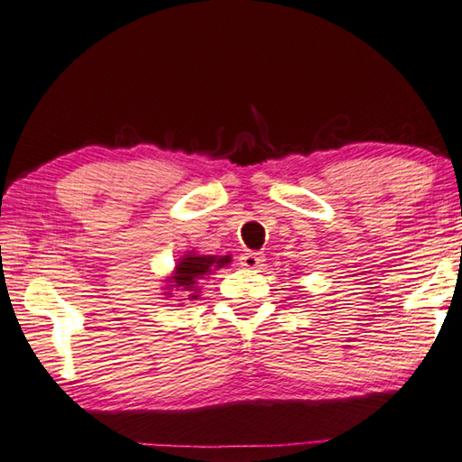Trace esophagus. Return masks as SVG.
<instances>
[{"instance_id":"34e87169","label":"esophagus","mask_w":462,"mask_h":462,"mask_svg":"<svg viewBox=\"0 0 462 462\" xmlns=\"http://www.w3.org/2000/svg\"><path fill=\"white\" fill-rule=\"evenodd\" d=\"M263 261L265 259H263L261 253H245L243 257H240V265L246 269H261Z\"/></svg>"}]
</instances>
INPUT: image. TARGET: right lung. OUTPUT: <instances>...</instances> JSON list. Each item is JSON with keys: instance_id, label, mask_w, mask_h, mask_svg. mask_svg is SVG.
<instances>
[{"instance_id": "obj_1", "label": "right lung", "mask_w": 462, "mask_h": 462, "mask_svg": "<svg viewBox=\"0 0 462 462\" xmlns=\"http://www.w3.org/2000/svg\"><path fill=\"white\" fill-rule=\"evenodd\" d=\"M226 263H230V257L216 259V257H191V254H187V257L177 265V273L172 277L174 288L182 290L185 294H191L189 298L193 300L197 298L195 296L197 280H201L203 275L211 273V269L214 267L226 265Z\"/></svg>"}]
</instances>
